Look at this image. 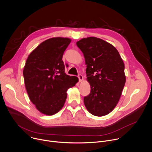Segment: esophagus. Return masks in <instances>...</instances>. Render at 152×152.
<instances>
[{
  "label": "esophagus",
  "instance_id": "obj_1",
  "mask_svg": "<svg viewBox=\"0 0 152 152\" xmlns=\"http://www.w3.org/2000/svg\"><path fill=\"white\" fill-rule=\"evenodd\" d=\"M78 78H79V82H81L83 79V76L82 75H78Z\"/></svg>",
  "mask_w": 152,
  "mask_h": 152
}]
</instances>
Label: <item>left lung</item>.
<instances>
[{
  "mask_svg": "<svg viewBox=\"0 0 152 152\" xmlns=\"http://www.w3.org/2000/svg\"><path fill=\"white\" fill-rule=\"evenodd\" d=\"M76 45L83 54L91 85V93L84 97L85 105L95 116L106 115L117 105L125 85L123 61L113 45L100 38H83Z\"/></svg>",
  "mask_w": 152,
  "mask_h": 152,
  "instance_id": "left-lung-1",
  "label": "left lung"
}]
</instances>
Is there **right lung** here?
<instances>
[{"label":"right lung","instance_id":"obj_1","mask_svg":"<svg viewBox=\"0 0 152 152\" xmlns=\"http://www.w3.org/2000/svg\"><path fill=\"white\" fill-rule=\"evenodd\" d=\"M70 41L67 38L48 39L34 49L26 60L23 71L25 88L31 101L44 114L58 113L64 106L67 89L78 82L76 76L65 73L62 60Z\"/></svg>","mask_w":152,"mask_h":152}]
</instances>
